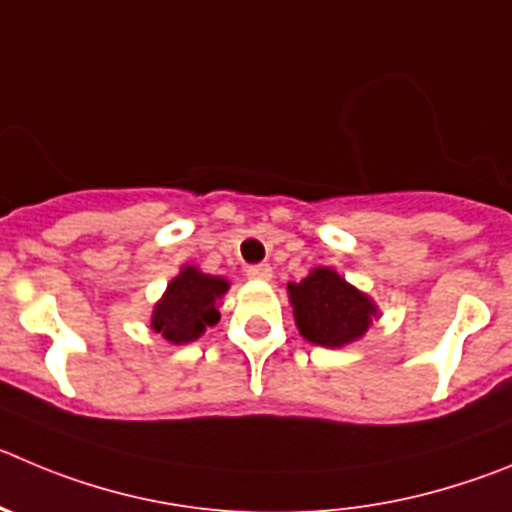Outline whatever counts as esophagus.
<instances>
[{
	"instance_id": "esophagus-1",
	"label": "esophagus",
	"mask_w": 512,
	"mask_h": 512,
	"mask_svg": "<svg viewBox=\"0 0 512 512\" xmlns=\"http://www.w3.org/2000/svg\"><path fill=\"white\" fill-rule=\"evenodd\" d=\"M246 276L253 281H269L271 276H274V271H271L269 264H256V266H248Z\"/></svg>"
}]
</instances>
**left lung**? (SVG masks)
<instances>
[{
    "label": "left lung",
    "mask_w": 512,
    "mask_h": 512,
    "mask_svg": "<svg viewBox=\"0 0 512 512\" xmlns=\"http://www.w3.org/2000/svg\"><path fill=\"white\" fill-rule=\"evenodd\" d=\"M299 335L322 348H342L360 340L378 320L368 294L358 292L337 271L317 266L299 284H289Z\"/></svg>",
    "instance_id": "1"
}]
</instances>
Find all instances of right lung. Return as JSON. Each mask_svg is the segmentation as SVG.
I'll return each instance as SVG.
<instances>
[{
  "instance_id": "1",
  "label": "right lung",
  "mask_w": 512,
  "mask_h": 512,
  "mask_svg": "<svg viewBox=\"0 0 512 512\" xmlns=\"http://www.w3.org/2000/svg\"><path fill=\"white\" fill-rule=\"evenodd\" d=\"M223 276L203 274L195 266H182L180 274L167 284L152 312V330L164 340L185 345L198 340L208 327L218 325V302L228 292Z\"/></svg>"
}]
</instances>
